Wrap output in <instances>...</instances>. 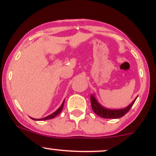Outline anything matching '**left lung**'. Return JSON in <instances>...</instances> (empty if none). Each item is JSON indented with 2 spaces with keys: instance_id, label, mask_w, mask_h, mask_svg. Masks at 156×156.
<instances>
[{
  "instance_id": "1",
  "label": "left lung",
  "mask_w": 156,
  "mask_h": 156,
  "mask_svg": "<svg viewBox=\"0 0 156 156\" xmlns=\"http://www.w3.org/2000/svg\"><path fill=\"white\" fill-rule=\"evenodd\" d=\"M137 97L134 99V101H133V102H132L129 105H128V106L125 107L124 108L109 109L105 108L103 105L100 104L99 102L98 101V100H97L95 97H94V94H91L90 98L91 105H92V110L94 111V112L97 115L99 116V117L106 118V119H117V118H120L122 117H123L125 114H126L127 113L129 112V110L132 107V105H133V103H135Z\"/></svg>"
}]
</instances>
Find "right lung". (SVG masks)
Segmentation results:
<instances>
[{
    "mask_svg": "<svg viewBox=\"0 0 156 156\" xmlns=\"http://www.w3.org/2000/svg\"><path fill=\"white\" fill-rule=\"evenodd\" d=\"M64 101L62 102V104L61 105V106L59 107V108L57 109V110L55 111V112H53V114H50V115L47 116V117H44V118H42V119H34V118H32V117H31V118L32 119H34V120H38V121L46 120V119H53V118H54V117H56V116L58 115V114H60L61 112H62V108H63V107H64Z\"/></svg>",
    "mask_w": 156,
    "mask_h": 156,
    "instance_id": "add662e5",
    "label": "right lung"
}]
</instances>
